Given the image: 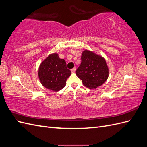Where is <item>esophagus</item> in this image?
<instances>
[{
    "mask_svg": "<svg viewBox=\"0 0 147 147\" xmlns=\"http://www.w3.org/2000/svg\"><path fill=\"white\" fill-rule=\"evenodd\" d=\"M75 70H76V68L74 67V68L71 69V72H72V73H75Z\"/></svg>",
    "mask_w": 147,
    "mask_h": 147,
    "instance_id": "obj_1",
    "label": "esophagus"
}]
</instances>
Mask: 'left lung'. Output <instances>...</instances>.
Instances as JSON below:
<instances>
[{
    "instance_id": "8db88e82",
    "label": "left lung",
    "mask_w": 147,
    "mask_h": 147,
    "mask_svg": "<svg viewBox=\"0 0 147 147\" xmlns=\"http://www.w3.org/2000/svg\"><path fill=\"white\" fill-rule=\"evenodd\" d=\"M109 73L108 66L103 57L90 50L83 51L81 64L75 74L84 86L96 89L107 80Z\"/></svg>"
}]
</instances>
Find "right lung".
Masks as SVG:
<instances>
[{
    "label": "right lung",
    "mask_w": 147,
    "mask_h": 147,
    "mask_svg": "<svg viewBox=\"0 0 147 147\" xmlns=\"http://www.w3.org/2000/svg\"><path fill=\"white\" fill-rule=\"evenodd\" d=\"M71 75L64 59H60L57 53L50 54L39 66L38 75L42 85L54 91L62 90Z\"/></svg>",
    "instance_id": "1"
}]
</instances>
